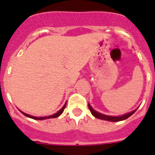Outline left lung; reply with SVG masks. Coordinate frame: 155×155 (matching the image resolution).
<instances>
[{"label": "left lung", "instance_id": "8db88e82", "mask_svg": "<svg viewBox=\"0 0 155 155\" xmlns=\"http://www.w3.org/2000/svg\"><path fill=\"white\" fill-rule=\"evenodd\" d=\"M88 108H89L90 111H91V113L93 116H94L95 117L98 118V119H101V120H108V121H113V122H116V121H120V120H124L125 119H127L128 117H130V116L133 115L134 113L136 112L137 109H135V110L132 111V112H130V113H125L124 115L121 116H108V115H104L103 113H101L99 112H97V111L95 110L92 108V107L89 104H88Z\"/></svg>", "mask_w": 155, "mask_h": 155}]
</instances>
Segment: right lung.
<instances>
[{"instance_id":"right-lung-1","label":"right lung","mask_w":155,"mask_h":155,"mask_svg":"<svg viewBox=\"0 0 155 155\" xmlns=\"http://www.w3.org/2000/svg\"><path fill=\"white\" fill-rule=\"evenodd\" d=\"M65 107H66V103H65V104L63 106V108H61L60 110H58L57 113H54V114H53V115L48 116V117H34V116H31V115H30V114H26V113H23V112H21V113H22V114H24L25 117H27L32 118V119H35V120H44V119H49V118L58 117V116H60L61 114L63 113V110H64Z\"/></svg>"}]
</instances>
